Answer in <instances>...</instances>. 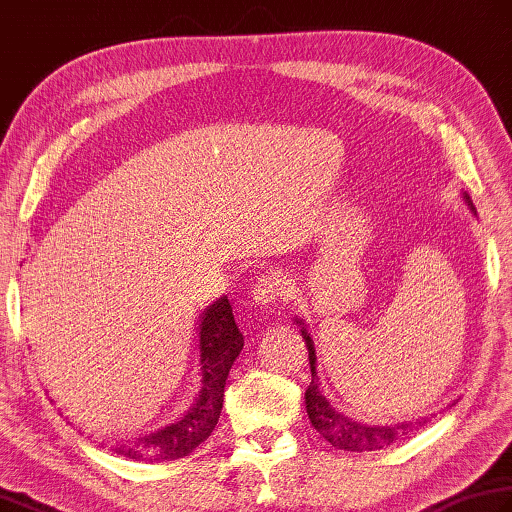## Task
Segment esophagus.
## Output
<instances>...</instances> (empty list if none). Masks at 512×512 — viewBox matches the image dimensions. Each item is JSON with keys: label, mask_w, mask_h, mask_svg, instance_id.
Instances as JSON below:
<instances>
[{"label": "esophagus", "mask_w": 512, "mask_h": 512, "mask_svg": "<svg viewBox=\"0 0 512 512\" xmlns=\"http://www.w3.org/2000/svg\"><path fill=\"white\" fill-rule=\"evenodd\" d=\"M293 288H290V282L279 273H266L259 275L253 286H250V302L259 308H268L273 306L277 299H288Z\"/></svg>", "instance_id": "34e87169"}]
</instances>
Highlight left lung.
<instances>
[{
  "label": "left lung",
  "mask_w": 512,
  "mask_h": 512,
  "mask_svg": "<svg viewBox=\"0 0 512 512\" xmlns=\"http://www.w3.org/2000/svg\"><path fill=\"white\" fill-rule=\"evenodd\" d=\"M466 206L470 208V213L477 215V210L473 206V199H470L468 193H462ZM295 322L302 328V337L308 348V364H310V384L306 388L304 395V404H306V413L310 424L322 435L326 442L333 444L339 450H353V453H366V450H379L386 448L390 444H395L397 439H402L406 435L413 433L419 426H424L428 422V417H419L413 419V422H399V424H364L357 422V419L344 415L342 410H337L328 399L322 395V382H319L317 375V353H315V342L313 335H310L308 324L304 319L295 317Z\"/></svg>",
  "instance_id": "left-lung-1"
}]
</instances>
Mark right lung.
Masks as SVG:
<instances>
[{
	"label": "right lung",
	"mask_w": 512,
	"mask_h": 512,
	"mask_svg": "<svg viewBox=\"0 0 512 512\" xmlns=\"http://www.w3.org/2000/svg\"><path fill=\"white\" fill-rule=\"evenodd\" d=\"M197 348L202 379L193 406L175 424L115 446L117 455L133 462H175L193 453L213 433L222 413L228 370L244 348V337L235 324L233 306L226 295L206 306L199 315Z\"/></svg>",
	"instance_id": "obj_1"
}]
</instances>
